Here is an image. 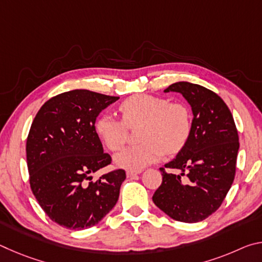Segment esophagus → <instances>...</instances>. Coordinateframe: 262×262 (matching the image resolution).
<instances>
[{
    "instance_id": "1",
    "label": "esophagus",
    "mask_w": 262,
    "mask_h": 262,
    "mask_svg": "<svg viewBox=\"0 0 262 262\" xmlns=\"http://www.w3.org/2000/svg\"><path fill=\"white\" fill-rule=\"evenodd\" d=\"M141 173V171H127L126 172V174H127V177L128 178H133V177H135V176H137V174H140Z\"/></svg>"
}]
</instances>
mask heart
<instances>
[{
  "label": "heart",
  "mask_w": 262,
  "mask_h": 262,
  "mask_svg": "<svg viewBox=\"0 0 262 262\" xmlns=\"http://www.w3.org/2000/svg\"><path fill=\"white\" fill-rule=\"evenodd\" d=\"M123 121L112 114H103L95 122V130L112 151L121 150L128 140L127 127L143 121L140 129L142 143L134 145L114 157L118 166L130 171L159 161L164 152L179 151L192 130V115L183 103H170L163 97L136 95L126 99L119 107Z\"/></svg>",
  "instance_id": "heart-1"
}]
</instances>
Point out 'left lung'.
<instances>
[{"label":"left lung","mask_w":262,"mask_h":262,"mask_svg":"<svg viewBox=\"0 0 262 262\" xmlns=\"http://www.w3.org/2000/svg\"><path fill=\"white\" fill-rule=\"evenodd\" d=\"M164 92H178L187 100L192 130L177 156L165 164L179 173L159 168L163 181L152 201L171 219L196 223L219 209L231 188L239 150L237 128L227 104L209 89L181 81Z\"/></svg>","instance_id":"obj_1"}]
</instances>
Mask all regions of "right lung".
<instances>
[{
    "mask_svg": "<svg viewBox=\"0 0 262 262\" xmlns=\"http://www.w3.org/2000/svg\"><path fill=\"white\" fill-rule=\"evenodd\" d=\"M118 99L72 90L53 97L35 115L26 141L31 189L48 217L62 227H94L118 202L125 171L92 181V174L111 163L95 122Z\"/></svg>",
    "mask_w": 262,
    "mask_h": 262,
    "instance_id": "1",
    "label": "right lung"
}]
</instances>
